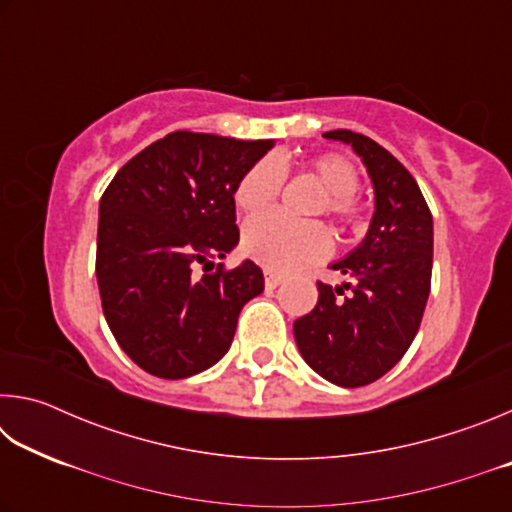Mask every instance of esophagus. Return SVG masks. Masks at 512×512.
<instances>
[{"label": "esophagus", "mask_w": 512, "mask_h": 512, "mask_svg": "<svg viewBox=\"0 0 512 512\" xmlns=\"http://www.w3.org/2000/svg\"><path fill=\"white\" fill-rule=\"evenodd\" d=\"M264 280H266V289H275V287H280V284L284 282V275L273 273V271H266L264 273Z\"/></svg>", "instance_id": "obj_1"}]
</instances>
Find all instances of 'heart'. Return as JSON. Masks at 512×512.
Segmentation results:
<instances>
[{
  "label": "heart",
  "instance_id": "heart-1",
  "mask_svg": "<svg viewBox=\"0 0 512 512\" xmlns=\"http://www.w3.org/2000/svg\"><path fill=\"white\" fill-rule=\"evenodd\" d=\"M307 169L327 189L323 210L348 228L359 230L363 207L354 196L359 189L357 167L339 153H320L307 162ZM284 180H287L284 164L275 155H266L239 178L235 205L248 214L266 210L280 196ZM241 246L257 264L271 271H291L296 266L325 259L332 250V237L323 223H298L280 212H268L246 221Z\"/></svg>",
  "mask_w": 512,
  "mask_h": 512
}]
</instances>
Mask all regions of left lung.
Instances as JSON below:
<instances>
[{"label": "left lung", "instance_id": "1", "mask_svg": "<svg viewBox=\"0 0 512 512\" xmlns=\"http://www.w3.org/2000/svg\"><path fill=\"white\" fill-rule=\"evenodd\" d=\"M323 137L350 144L366 164L375 216L363 244L332 264L350 282H316V307L293 323V334L320 377L359 388L384 377L418 334L431 289L433 219L409 169L384 146L345 128Z\"/></svg>", "mask_w": 512, "mask_h": 512}]
</instances>
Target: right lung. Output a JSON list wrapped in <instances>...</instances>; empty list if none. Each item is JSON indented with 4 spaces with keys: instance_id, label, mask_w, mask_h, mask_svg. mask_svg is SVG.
<instances>
[{
    "instance_id": "1",
    "label": "right lung",
    "mask_w": 512,
    "mask_h": 512,
    "mask_svg": "<svg viewBox=\"0 0 512 512\" xmlns=\"http://www.w3.org/2000/svg\"><path fill=\"white\" fill-rule=\"evenodd\" d=\"M271 149L273 140L176 131L110 180L99 203L101 307L142 370L185 379L230 350L239 311L264 291V273L255 262L214 271L210 259L237 246L235 187Z\"/></svg>"
}]
</instances>
